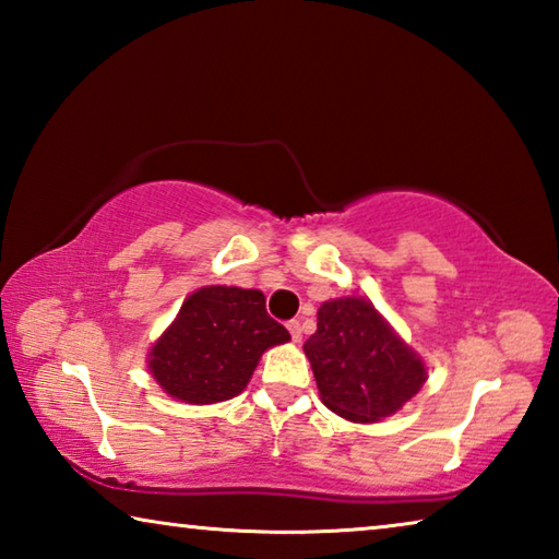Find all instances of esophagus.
Returning <instances> with one entry per match:
<instances>
[{
  "mask_svg": "<svg viewBox=\"0 0 559 559\" xmlns=\"http://www.w3.org/2000/svg\"><path fill=\"white\" fill-rule=\"evenodd\" d=\"M288 330H290L293 343H300V340H302V328H300L298 320H290V323H288Z\"/></svg>",
  "mask_w": 559,
  "mask_h": 559,
  "instance_id": "34e87169",
  "label": "esophagus"
}]
</instances>
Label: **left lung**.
Here are the masks:
<instances>
[{
	"label": "left lung",
	"instance_id": "left-lung-1",
	"mask_svg": "<svg viewBox=\"0 0 559 559\" xmlns=\"http://www.w3.org/2000/svg\"><path fill=\"white\" fill-rule=\"evenodd\" d=\"M320 400L349 421L392 416L427 382L424 359L394 333L365 298H335L318 310V330L306 340Z\"/></svg>",
	"mask_w": 559,
	"mask_h": 559
}]
</instances>
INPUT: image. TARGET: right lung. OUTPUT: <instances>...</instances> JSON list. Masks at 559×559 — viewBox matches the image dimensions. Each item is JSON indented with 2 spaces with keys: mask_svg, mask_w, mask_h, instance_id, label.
I'll list each match as a JSON object with an SVG mask.
<instances>
[{
  "mask_svg": "<svg viewBox=\"0 0 559 559\" xmlns=\"http://www.w3.org/2000/svg\"><path fill=\"white\" fill-rule=\"evenodd\" d=\"M290 335L266 313L261 290L206 286L189 296L147 355L157 384L185 404L241 394L261 355Z\"/></svg>",
  "mask_w": 559,
  "mask_h": 559,
  "instance_id": "right-lung-1",
  "label": "right lung"
}]
</instances>
